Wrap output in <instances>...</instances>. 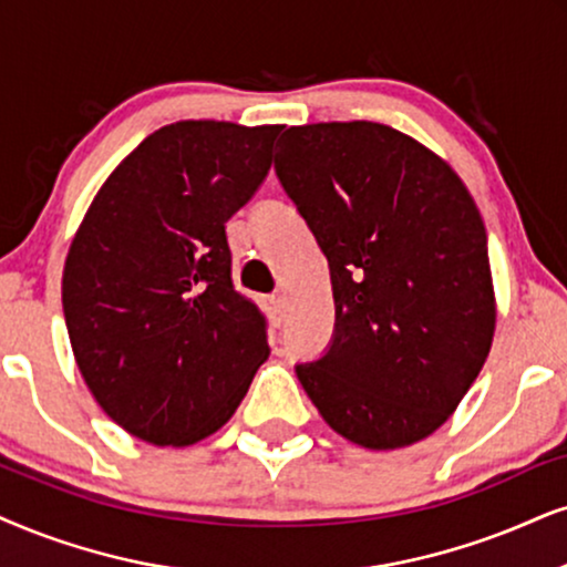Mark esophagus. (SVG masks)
I'll return each instance as SVG.
<instances>
[{"mask_svg": "<svg viewBox=\"0 0 567 567\" xmlns=\"http://www.w3.org/2000/svg\"><path fill=\"white\" fill-rule=\"evenodd\" d=\"M267 311H269V317H271V321H275V324H282V319H285V296H282V292H275V296L267 298Z\"/></svg>", "mask_w": 567, "mask_h": 567, "instance_id": "obj_1", "label": "esophagus"}]
</instances>
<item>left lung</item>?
I'll list each match as a JSON object with an SVG mask.
<instances>
[{"label": "left lung", "instance_id": "obj_1", "mask_svg": "<svg viewBox=\"0 0 567 567\" xmlns=\"http://www.w3.org/2000/svg\"><path fill=\"white\" fill-rule=\"evenodd\" d=\"M275 169L329 261L334 337L296 374L367 450L434 434L489 355L497 300L478 206L457 172L382 123L282 133Z\"/></svg>", "mask_w": 567, "mask_h": 567}]
</instances>
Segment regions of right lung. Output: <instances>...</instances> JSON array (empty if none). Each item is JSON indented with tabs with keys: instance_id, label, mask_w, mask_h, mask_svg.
Segmentation results:
<instances>
[{
	"instance_id": "add662e5",
	"label": "right lung",
	"mask_w": 567,
	"mask_h": 567,
	"mask_svg": "<svg viewBox=\"0 0 567 567\" xmlns=\"http://www.w3.org/2000/svg\"><path fill=\"white\" fill-rule=\"evenodd\" d=\"M279 127H159L114 167L70 243L75 363L102 411L143 442L214 434L269 358L267 321L233 288L225 225L267 177Z\"/></svg>"
}]
</instances>
